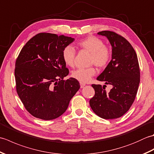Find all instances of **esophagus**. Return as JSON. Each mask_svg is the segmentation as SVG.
<instances>
[{
	"instance_id": "obj_1",
	"label": "esophagus",
	"mask_w": 154,
	"mask_h": 154,
	"mask_svg": "<svg viewBox=\"0 0 154 154\" xmlns=\"http://www.w3.org/2000/svg\"><path fill=\"white\" fill-rule=\"evenodd\" d=\"M80 86H81V88H83L85 86V84L83 83H80Z\"/></svg>"
}]
</instances>
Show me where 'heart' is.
Here are the masks:
<instances>
[{"mask_svg":"<svg viewBox=\"0 0 154 154\" xmlns=\"http://www.w3.org/2000/svg\"><path fill=\"white\" fill-rule=\"evenodd\" d=\"M77 45L83 50L91 53V64H94L97 67L103 68L106 66L110 60L111 51L110 49L104 45L102 40L94 36H89L77 42ZM75 51L71 45H67L62 51V57L64 63L67 66L73 67L75 65ZM96 73L94 67L79 68L72 72L73 78L81 83L89 82Z\"/></svg>","mask_w":154,"mask_h":154,"instance_id":"heart-1","label":"heart"}]
</instances>
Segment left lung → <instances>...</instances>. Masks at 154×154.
<instances>
[{"label": "left lung", "mask_w": 154, "mask_h": 154, "mask_svg": "<svg viewBox=\"0 0 154 154\" xmlns=\"http://www.w3.org/2000/svg\"><path fill=\"white\" fill-rule=\"evenodd\" d=\"M97 34L109 40L112 60L97 79L113 88L106 92L105 85H92L95 94L89 104L93 112L102 119H118L129 110L136 96L140 77L138 57L132 45L115 32L102 31Z\"/></svg>", "instance_id": "left-lung-1"}]
</instances>
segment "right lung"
<instances>
[{"mask_svg":"<svg viewBox=\"0 0 154 154\" xmlns=\"http://www.w3.org/2000/svg\"><path fill=\"white\" fill-rule=\"evenodd\" d=\"M74 38L40 33L29 40L16 61V91L29 112L45 120L57 119L66 111L80 88L73 77L67 80L69 69L62 51Z\"/></svg>","mask_w":154,"mask_h":154,"instance_id":"1","label":"right lung"}]
</instances>
